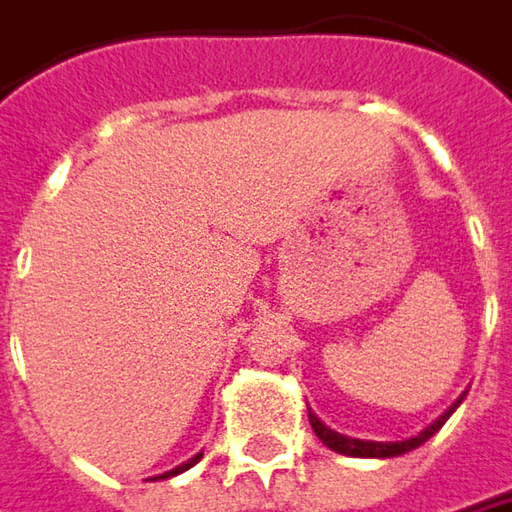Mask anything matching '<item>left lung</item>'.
<instances>
[{"mask_svg": "<svg viewBox=\"0 0 512 512\" xmlns=\"http://www.w3.org/2000/svg\"><path fill=\"white\" fill-rule=\"evenodd\" d=\"M465 400V394L456 400L454 406L448 408L445 414H440L434 423L428 425L425 431H420L417 437H411V440H403V442H372V440H352V437H344V434H338V431H332L327 425L321 423L315 414L310 411V425L312 431H315V437L324 442L327 448H332L335 454H344V456H363V459H389V456H400V454H408V451H414V448H420L425 440H431L437 431H440L445 420L454 414L459 403Z\"/></svg>", "mask_w": 512, "mask_h": 512, "instance_id": "obj_1", "label": "left lung"}]
</instances>
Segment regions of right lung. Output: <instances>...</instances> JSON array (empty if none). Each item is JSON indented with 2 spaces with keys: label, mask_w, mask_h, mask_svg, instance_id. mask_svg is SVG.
Instances as JSON below:
<instances>
[{
  "label": "right lung",
  "mask_w": 512,
  "mask_h": 512,
  "mask_svg": "<svg viewBox=\"0 0 512 512\" xmlns=\"http://www.w3.org/2000/svg\"><path fill=\"white\" fill-rule=\"evenodd\" d=\"M200 459H202V454L191 456V459H188V462H183V465H177V468H174V471L160 473V476H154V479H168V476H177V473H183V471H188V468H194V465H197V462H200Z\"/></svg>",
  "instance_id": "obj_1"
}]
</instances>
